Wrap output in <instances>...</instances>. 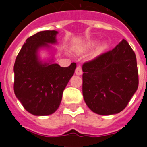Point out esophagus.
Masks as SVG:
<instances>
[{"label":"esophagus","mask_w":147,"mask_h":147,"mask_svg":"<svg viewBox=\"0 0 147 147\" xmlns=\"http://www.w3.org/2000/svg\"><path fill=\"white\" fill-rule=\"evenodd\" d=\"M82 73H83V71H82V67L80 66V65H78L76 67V75H79V76H80V75H82Z\"/></svg>","instance_id":"1"}]
</instances>
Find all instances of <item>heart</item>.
Wrapping results in <instances>:
<instances>
[{"instance_id": "heart-1", "label": "heart", "mask_w": 147, "mask_h": 147, "mask_svg": "<svg viewBox=\"0 0 147 147\" xmlns=\"http://www.w3.org/2000/svg\"><path fill=\"white\" fill-rule=\"evenodd\" d=\"M104 49H105V47L104 46H101V47H99L98 49V50H97V52H96V54L98 55L99 54V53H101L103 50H104Z\"/></svg>"}]
</instances>
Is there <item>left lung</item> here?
Here are the masks:
<instances>
[{
  "mask_svg": "<svg viewBox=\"0 0 147 147\" xmlns=\"http://www.w3.org/2000/svg\"><path fill=\"white\" fill-rule=\"evenodd\" d=\"M83 71L84 101L100 115L121 112L139 86L136 53L124 39L112 50L85 62Z\"/></svg>",
  "mask_w": 147,
  "mask_h": 147,
  "instance_id": "8db88e82",
  "label": "left lung"
}]
</instances>
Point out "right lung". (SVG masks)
<instances>
[{"label":"right lung","instance_id":"1","mask_svg":"<svg viewBox=\"0 0 147 147\" xmlns=\"http://www.w3.org/2000/svg\"><path fill=\"white\" fill-rule=\"evenodd\" d=\"M56 30H44L26 40L14 64V92L24 109L35 116L53 113L60 106L62 94L75 72L76 63L62 67L42 64L38 50L57 42Z\"/></svg>","mask_w":147,"mask_h":147}]
</instances>
